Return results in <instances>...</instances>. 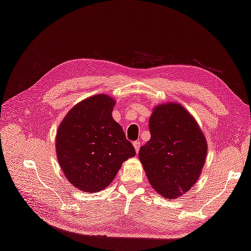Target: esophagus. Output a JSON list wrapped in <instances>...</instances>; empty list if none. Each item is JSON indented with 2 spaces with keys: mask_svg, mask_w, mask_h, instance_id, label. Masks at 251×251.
Masks as SVG:
<instances>
[{
  "mask_svg": "<svg viewBox=\"0 0 251 251\" xmlns=\"http://www.w3.org/2000/svg\"><path fill=\"white\" fill-rule=\"evenodd\" d=\"M133 145L135 147V151H136V153H138V151H140V147H141L140 142H134Z\"/></svg>",
  "mask_w": 251,
  "mask_h": 251,
  "instance_id": "1",
  "label": "esophagus"
}]
</instances>
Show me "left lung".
Returning <instances> with one entry per match:
<instances>
[{"mask_svg": "<svg viewBox=\"0 0 251 251\" xmlns=\"http://www.w3.org/2000/svg\"><path fill=\"white\" fill-rule=\"evenodd\" d=\"M151 140L138 157L150 184L172 200L196 184L203 169L208 143L194 117L181 104L155 106L150 117Z\"/></svg>", "mask_w": 251, "mask_h": 251, "instance_id": "8db88e82", "label": "left lung"}]
</instances>
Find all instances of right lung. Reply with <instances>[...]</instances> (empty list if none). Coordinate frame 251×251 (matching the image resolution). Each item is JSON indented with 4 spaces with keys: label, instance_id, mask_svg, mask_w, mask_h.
Listing matches in <instances>:
<instances>
[{
    "label": "right lung",
    "instance_id": "1",
    "mask_svg": "<svg viewBox=\"0 0 251 251\" xmlns=\"http://www.w3.org/2000/svg\"><path fill=\"white\" fill-rule=\"evenodd\" d=\"M115 104L108 95H95L75 104L59 124V165L70 184L83 192L106 189L123 162L135 156L132 143L111 115Z\"/></svg>",
    "mask_w": 251,
    "mask_h": 251
}]
</instances>
